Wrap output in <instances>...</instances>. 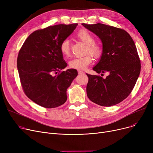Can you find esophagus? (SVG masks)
<instances>
[{"instance_id": "esophagus-1", "label": "esophagus", "mask_w": 153, "mask_h": 153, "mask_svg": "<svg viewBox=\"0 0 153 153\" xmlns=\"http://www.w3.org/2000/svg\"><path fill=\"white\" fill-rule=\"evenodd\" d=\"M78 73H79V74H83L85 73V72L82 71H78Z\"/></svg>"}]
</instances>
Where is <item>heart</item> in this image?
<instances>
[{"instance_id": "heart-1", "label": "heart", "mask_w": 153, "mask_h": 153, "mask_svg": "<svg viewBox=\"0 0 153 153\" xmlns=\"http://www.w3.org/2000/svg\"><path fill=\"white\" fill-rule=\"evenodd\" d=\"M80 40L87 45V52L92 54L94 57L98 58L101 54L100 47L94 43L95 39L93 35L85 30H81L77 35ZM60 51L64 56H68L70 54V46L68 39H64L60 45ZM92 57L91 54H87L83 57L76 58L69 61V65L72 69L78 70L85 69L92 62Z\"/></svg>"}]
</instances>
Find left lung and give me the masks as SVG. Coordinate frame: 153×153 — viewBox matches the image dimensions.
<instances>
[{"mask_svg": "<svg viewBox=\"0 0 153 153\" xmlns=\"http://www.w3.org/2000/svg\"><path fill=\"white\" fill-rule=\"evenodd\" d=\"M82 25L97 35L102 43V55L93 70L98 74H109L105 79L87 74V97L100 106L115 105L130 95L140 74L135 43L124 30L102 23Z\"/></svg>", "mask_w": 153, "mask_h": 153, "instance_id": "8db88e82", "label": "left lung"}]
</instances>
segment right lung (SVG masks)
Wrapping results in <instances>:
<instances>
[{
  "instance_id": "right-lung-1",
  "label": "right lung",
  "mask_w": 153,
  "mask_h": 153,
  "mask_svg": "<svg viewBox=\"0 0 153 153\" xmlns=\"http://www.w3.org/2000/svg\"><path fill=\"white\" fill-rule=\"evenodd\" d=\"M77 23L48 27L33 32L19 51L17 69L27 97L47 108L59 107L67 100V89L78 73L67 66L60 45L76 29ZM59 73L57 75L53 74Z\"/></svg>"
}]
</instances>
